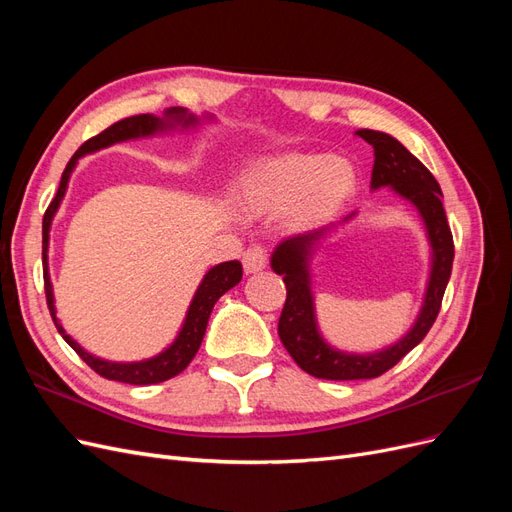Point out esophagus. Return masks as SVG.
Masks as SVG:
<instances>
[{
	"mask_svg": "<svg viewBox=\"0 0 512 512\" xmlns=\"http://www.w3.org/2000/svg\"><path fill=\"white\" fill-rule=\"evenodd\" d=\"M267 265V254L260 245H252L250 250L243 254V269L245 273H258Z\"/></svg>",
	"mask_w": 512,
	"mask_h": 512,
	"instance_id": "obj_1",
	"label": "esophagus"
}]
</instances>
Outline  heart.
I'll list each match as a JSON object with an SVG mask.
<instances>
[{
    "instance_id": "1",
    "label": "heart",
    "mask_w": 512,
    "mask_h": 512,
    "mask_svg": "<svg viewBox=\"0 0 512 512\" xmlns=\"http://www.w3.org/2000/svg\"><path fill=\"white\" fill-rule=\"evenodd\" d=\"M354 168L327 153H290L269 160L243 179L241 205L254 215L290 207L294 224L329 218L354 188Z\"/></svg>"
}]
</instances>
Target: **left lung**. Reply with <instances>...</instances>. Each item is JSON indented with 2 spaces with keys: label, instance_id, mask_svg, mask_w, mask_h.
Instances as JSON below:
<instances>
[{
  "label": "left lung",
  "instance_id": "left-lung-1",
  "mask_svg": "<svg viewBox=\"0 0 512 512\" xmlns=\"http://www.w3.org/2000/svg\"><path fill=\"white\" fill-rule=\"evenodd\" d=\"M356 136H361L363 141L374 147L371 190L391 188L397 196L408 200L421 213L431 245V271L423 307L412 329L397 339L395 344L378 352L352 354L329 346L320 335L312 292V271H309V262H312L316 247L335 224L290 237L277 245L271 254V269L277 275H282L286 284V303L280 324H277V333H280L282 344L294 363L307 371L309 376L322 380L378 378L404 359L414 346L421 344L431 324L438 318L455 258L453 235L442 207V190L425 164L416 160L391 134L376 130H356ZM352 215L354 213L346 215L344 220H339V224L348 222Z\"/></svg>",
  "mask_w": 512,
  "mask_h": 512
}]
</instances>
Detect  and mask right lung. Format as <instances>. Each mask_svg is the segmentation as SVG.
I'll return each instance as SVG.
<instances>
[{
  "instance_id": "obj_1",
  "label": "right lung",
  "mask_w": 512,
  "mask_h": 512,
  "mask_svg": "<svg viewBox=\"0 0 512 512\" xmlns=\"http://www.w3.org/2000/svg\"><path fill=\"white\" fill-rule=\"evenodd\" d=\"M205 119H211V115H207ZM200 123V119L192 113H188V108L181 106H170L164 111L162 117L156 115H134L128 119H121L117 123H113L111 128H106L104 132H100L98 136L89 138L87 143H83L79 147V151L74 153L70 158L64 175H61L59 181V190L55 194V198L51 200L49 209L44 213L42 220V265H44V292H46V305H49V312L53 316L55 327L59 331V335L66 339V344L81 356V359L100 374L106 380H117V382H126V384H158L164 382L168 378H175L177 374L190 365V361L194 359V354L200 348V342H203L205 331H207V322L211 316L213 305L218 303V299L222 297L224 292H228L232 286H237L241 282V262L239 260H228V262H220L213 269H209L200 282L194 299L188 307V314H185L183 327L177 335V339L170 344L164 352L151 356L147 361H134V363H115V361H104L98 359V356L89 354L87 350H83L74 339L64 331L61 327L57 314H55V297H53V284H51V275H49V232H51V224L55 213L61 205V200L66 196L68 190V181L72 170L76 166L85 153H94L98 149L111 147L115 143H123V141H132V138H145V136H153L160 134L166 130L173 128H196Z\"/></svg>"
}]
</instances>
